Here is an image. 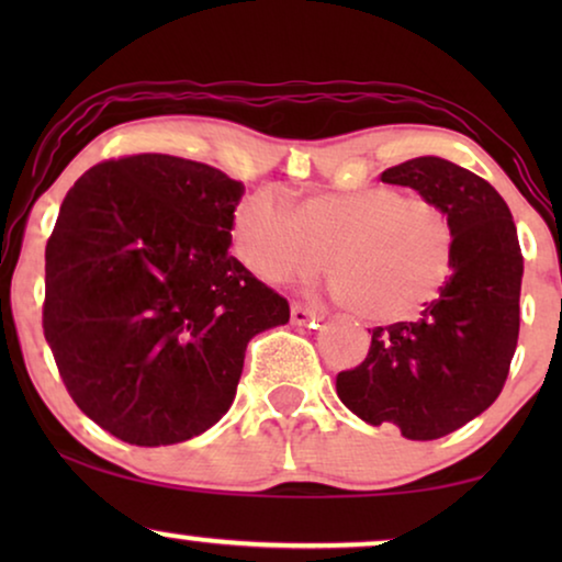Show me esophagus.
<instances>
[{
    "label": "esophagus",
    "mask_w": 562,
    "mask_h": 562,
    "mask_svg": "<svg viewBox=\"0 0 562 562\" xmlns=\"http://www.w3.org/2000/svg\"><path fill=\"white\" fill-rule=\"evenodd\" d=\"M314 319H322L319 310H314V306H306V304H299V302L291 304V322H294V325H306V322H314Z\"/></svg>",
    "instance_id": "34e87169"
}]
</instances>
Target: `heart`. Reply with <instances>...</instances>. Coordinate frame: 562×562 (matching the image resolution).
Masks as SVG:
<instances>
[{"label":"heart","mask_w":562,"mask_h":562,"mask_svg":"<svg viewBox=\"0 0 562 562\" xmlns=\"http://www.w3.org/2000/svg\"><path fill=\"white\" fill-rule=\"evenodd\" d=\"M233 248L258 279L286 283L325 266L360 317L398 322L440 294L456 235L440 206L391 187L325 191L291 206L279 191L245 196Z\"/></svg>","instance_id":"1"}]
</instances>
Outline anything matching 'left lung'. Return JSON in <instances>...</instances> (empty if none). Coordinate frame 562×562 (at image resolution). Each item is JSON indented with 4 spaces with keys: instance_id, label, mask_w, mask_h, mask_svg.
Wrapping results in <instances>:
<instances>
[{
    "instance_id": "obj_1",
    "label": "left lung",
    "mask_w": 562,
    "mask_h": 562,
    "mask_svg": "<svg viewBox=\"0 0 562 562\" xmlns=\"http://www.w3.org/2000/svg\"><path fill=\"white\" fill-rule=\"evenodd\" d=\"M448 214L452 273L417 322L375 327L360 366L337 373V396L368 425L391 422L406 440H437L486 412L502 394L519 337L517 227L486 179L445 158L386 168Z\"/></svg>"
}]
</instances>
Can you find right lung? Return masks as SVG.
I'll return each mask as SVG.
<instances>
[{"label":"right lung","mask_w":562,"mask_h":562,"mask_svg":"<svg viewBox=\"0 0 562 562\" xmlns=\"http://www.w3.org/2000/svg\"><path fill=\"white\" fill-rule=\"evenodd\" d=\"M240 181L140 153L74 183L45 245L43 333L76 406L122 442L202 435L233 404L248 342L289 302L235 256Z\"/></svg>","instance_id":"right-lung-1"}]
</instances>
